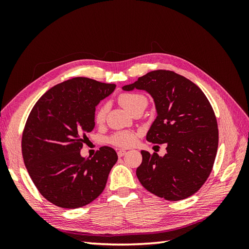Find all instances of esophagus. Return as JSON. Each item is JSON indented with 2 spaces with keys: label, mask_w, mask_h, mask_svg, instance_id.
<instances>
[{
  "label": "esophagus",
  "mask_w": 249,
  "mask_h": 249,
  "mask_svg": "<svg viewBox=\"0 0 249 249\" xmlns=\"http://www.w3.org/2000/svg\"><path fill=\"white\" fill-rule=\"evenodd\" d=\"M125 154H126V152H125V150H124V149H119L118 152H117V155H118L119 158L120 157H124Z\"/></svg>",
  "instance_id": "34e87169"
}]
</instances>
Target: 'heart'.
I'll use <instances>...</instances> for the list:
<instances>
[{"label": "heart", "instance_id": "b5f03b06", "mask_svg": "<svg viewBox=\"0 0 249 249\" xmlns=\"http://www.w3.org/2000/svg\"><path fill=\"white\" fill-rule=\"evenodd\" d=\"M118 101L122 106L129 112H133L137 108L146 107L147 100L144 95L139 93H123L118 97ZM107 106L103 105L95 112V122L97 124L103 123L107 114ZM112 144L120 147H129L132 146L136 142V134L133 132H118L113 135L110 138Z\"/></svg>", "mask_w": 249, "mask_h": 249}]
</instances>
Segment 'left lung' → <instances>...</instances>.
<instances>
[{
  "label": "left lung",
  "mask_w": 249,
  "mask_h": 249,
  "mask_svg": "<svg viewBox=\"0 0 249 249\" xmlns=\"http://www.w3.org/2000/svg\"><path fill=\"white\" fill-rule=\"evenodd\" d=\"M144 90L153 97L157 117L146 140L163 144L160 157L141 150L142 163L136 170L147 191L167 200L191 196L205 184L212 170L218 147L214 111L201 89L171 71H153L124 91Z\"/></svg>",
  "instance_id": "left-lung-1"
}]
</instances>
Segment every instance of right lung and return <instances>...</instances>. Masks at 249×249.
Wrapping results in <instances>:
<instances>
[{
  "label": "right lung",
  "mask_w": 249,
  "mask_h": 249,
  "mask_svg": "<svg viewBox=\"0 0 249 249\" xmlns=\"http://www.w3.org/2000/svg\"><path fill=\"white\" fill-rule=\"evenodd\" d=\"M115 84L72 78L52 87L37 101L21 139L24 162L44 198L65 209L93 201L104 191L117 154L102 146L92 158L81 156L86 133L94 129L95 107Z\"/></svg>",
  "instance_id": "add662e5"
}]
</instances>
